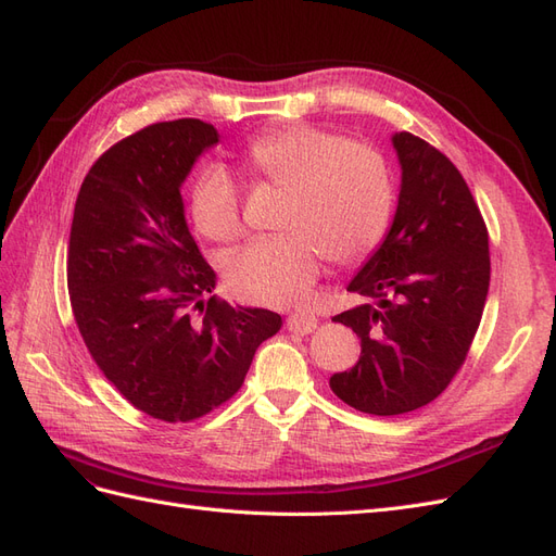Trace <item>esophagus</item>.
<instances>
[{"mask_svg": "<svg viewBox=\"0 0 556 556\" xmlns=\"http://www.w3.org/2000/svg\"><path fill=\"white\" fill-rule=\"evenodd\" d=\"M317 327V317L311 311H294L288 317V329L294 333H311Z\"/></svg>", "mask_w": 556, "mask_h": 556, "instance_id": "1", "label": "esophagus"}]
</instances>
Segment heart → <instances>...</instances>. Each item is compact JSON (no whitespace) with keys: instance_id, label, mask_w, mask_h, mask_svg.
Segmentation results:
<instances>
[{"instance_id":"1","label":"heart","mask_w":556,"mask_h":556,"mask_svg":"<svg viewBox=\"0 0 556 556\" xmlns=\"http://www.w3.org/2000/svg\"><path fill=\"white\" fill-rule=\"evenodd\" d=\"M252 172L292 190L285 237L237 248L225 262L229 288L264 306L301 304L323 271V255L355 264L371 255L392 215V182L378 153L331 131L292 125L266 131L245 148ZM192 217L213 241L243 229L239 182L208 164L192 182Z\"/></svg>"}]
</instances>
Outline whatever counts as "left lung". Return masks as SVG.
Wrapping results in <instances>:
<instances>
[{
    "instance_id": "obj_1",
    "label": "left lung",
    "mask_w": 556,
    "mask_h": 556,
    "mask_svg": "<svg viewBox=\"0 0 556 556\" xmlns=\"http://www.w3.org/2000/svg\"><path fill=\"white\" fill-rule=\"evenodd\" d=\"M401 164L390 231L350 280L371 299L333 317L359 336V362L331 392L368 415L427 406L459 371L490 290V237L466 180L441 150L392 134Z\"/></svg>"
}]
</instances>
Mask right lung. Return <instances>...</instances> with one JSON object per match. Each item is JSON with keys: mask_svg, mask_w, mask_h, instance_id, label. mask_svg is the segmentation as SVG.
Instances as JSON below:
<instances>
[{"mask_svg": "<svg viewBox=\"0 0 556 556\" xmlns=\"http://www.w3.org/2000/svg\"><path fill=\"white\" fill-rule=\"evenodd\" d=\"M217 129L197 117L150 125L99 157L74 206L66 285L92 359L134 408L190 422L241 390L282 319L211 296L180 188Z\"/></svg>", "mask_w": 556, "mask_h": 556, "instance_id": "obj_1", "label": "right lung"}]
</instances>
